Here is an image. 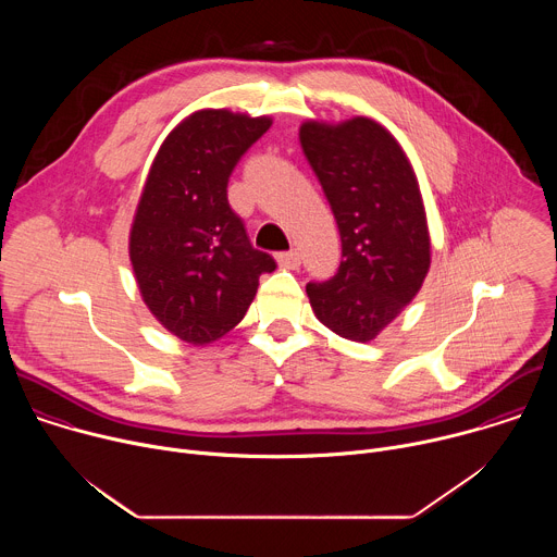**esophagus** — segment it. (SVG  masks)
<instances>
[{"mask_svg":"<svg viewBox=\"0 0 557 557\" xmlns=\"http://www.w3.org/2000/svg\"><path fill=\"white\" fill-rule=\"evenodd\" d=\"M277 264L284 267V269H297L301 264V258H299V251L293 249V251H284V253H277Z\"/></svg>","mask_w":557,"mask_h":557,"instance_id":"obj_1","label":"esophagus"}]
</instances>
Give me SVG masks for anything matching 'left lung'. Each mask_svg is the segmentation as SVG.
Masks as SVG:
<instances>
[{
    "mask_svg": "<svg viewBox=\"0 0 557 557\" xmlns=\"http://www.w3.org/2000/svg\"><path fill=\"white\" fill-rule=\"evenodd\" d=\"M299 143L342 235L337 273L306 293L326 329L366 344L414 299L430 269L419 183L401 145L372 119L306 121Z\"/></svg>",
    "mask_w": 557,
    "mask_h": 557,
    "instance_id": "1",
    "label": "left lung"
}]
</instances>
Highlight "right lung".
I'll return each mask as SVG.
<instances>
[{
  "instance_id": "1",
  "label": "right lung",
  "mask_w": 557,
  "mask_h": 557,
  "mask_svg": "<svg viewBox=\"0 0 557 557\" xmlns=\"http://www.w3.org/2000/svg\"><path fill=\"white\" fill-rule=\"evenodd\" d=\"M228 110H200L158 149L129 233L143 301L178 339L205 346L243 322L275 260L253 249L226 198L228 176L271 127Z\"/></svg>"
}]
</instances>
